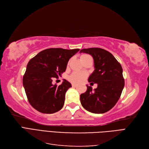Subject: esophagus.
<instances>
[{
  "instance_id": "obj_1",
  "label": "esophagus",
  "mask_w": 149,
  "mask_h": 149,
  "mask_svg": "<svg viewBox=\"0 0 149 149\" xmlns=\"http://www.w3.org/2000/svg\"><path fill=\"white\" fill-rule=\"evenodd\" d=\"M72 86H73V87H76V86H77V84L73 83V84H72Z\"/></svg>"
}]
</instances>
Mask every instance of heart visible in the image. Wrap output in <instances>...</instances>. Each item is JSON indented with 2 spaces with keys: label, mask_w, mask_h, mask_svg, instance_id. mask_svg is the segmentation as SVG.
Segmentation results:
<instances>
[{
  "label": "heart",
  "mask_w": 149,
  "mask_h": 149,
  "mask_svg": "<svg viewBox=\"0 0 149 149\" xmlns=\"http://www.w3.org/2000/svg\"><path fill=\"white\" fill-rule=\"evenodd\" d=\"M90 56L88 55H86V54H83V55L80 56V60H83L85 58ZM70 79L71 81L73 83H80L85 78V74L83 73H73L70 76Z\"/></svg>",
  "instance_id": "obj_1"
}]
</instances>
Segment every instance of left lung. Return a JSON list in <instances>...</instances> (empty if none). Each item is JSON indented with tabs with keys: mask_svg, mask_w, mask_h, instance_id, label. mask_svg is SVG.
<instances>
[{
	"mask_svg": "<svg viewBox=\"0 0 149 149\" xmlns=\"http://www.w3.org/2000/svg\"><path fill=\"white\" fill-rule=\"evenodd\" d=\"M80 53L93 56L95 70L89 76L88 81L97 84L94 91L91 86L86 85V91L80 95L81 103L92 113H105L116 105L124 87L123 68L114 56L104 49H82Z\"/></svg>",
	"mask_w": 149,
	"mask_h": 149,
	"instance_id": "left-lung-1",
	"label": "left lung"
}]
</instances>
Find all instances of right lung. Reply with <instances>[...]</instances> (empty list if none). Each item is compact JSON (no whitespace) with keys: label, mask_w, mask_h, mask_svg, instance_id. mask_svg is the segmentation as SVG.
Segmentation results:
<instances>
[{"label":"right lung","mask_w":149,"mask_h":149,"mask_svg":"<svg viewBox=\"0 0 149 149\" xmlns=\"http://www.w3.org/2000/svg\"><path fill=\"white\" fill-rule=\"evenodd\" d=\"M79 49L48 48L29 61L23 77V85L29 103L44 114H53L62 109L65 94L71 84L63 79L60 86L53 84L66 71L68 62Z\"/></svg>","instance_id":"add662e5"}]
</instances>
